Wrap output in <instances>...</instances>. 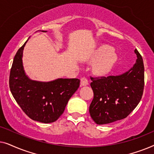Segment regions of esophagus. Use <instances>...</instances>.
I'll return each mask as SVG.
<instances>
[{"label":"esophagus","instance_id":"34e87169","mask_svg":"<svg viewBox=\"0 0 154 154\" xmlns=\"http://www.w3.org/2000/svg\"><path fill=\"white\" fill-rule=\"evenodd\" d=\"M81 86H86L88 85V81L86 78L83 77L81 79Z\"/></svg>","mask_w":154,"mask_h":154}]
</instances>
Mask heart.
<instances>
[{"mask_svg": "<svg viewBox=\"0 0 154 154\" xmlns=\"http://www.w3.org/2000/svg\"><path fill=\"white\" fill-rule=\"evenodd\" d=\"M116 52L110 46L103 45L99 47L90 57V61L94 63L92 69L97 74L104 75L109 72L116 62Z\"/></svg>", "mask_w": 154, "mask_h": 154, "instance_id": "b5f03b06", "label": "heart"}]
</instances>
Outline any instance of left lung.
<instances>
[{"label":"left lung","instance_id":"8db88e82","mask_svg":"<svg viewBox=\"0 0 154 154\" xmlns=\"http://www.w3.org/2000/svg\"><path fill=\"white\" fill-rule=\"evenodd\" d=\"M137 60L125 73L108 77L91 78L94 98L89 112L98 125L123 119L135 109L142 99L144 86V67L137 50Z\"/></svg>","mask_w":154,"mask_h":154}]
</instances>
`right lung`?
I'll return each instance as SVG.
<instances>
[{
	"label": "right lung",
	"instance_id": "obj_1",
	"mask_svg": "<svg viewBox=\"0 0 154 154\" xmlns=\"http://www.w3.org/2000/svg\"><path fill=\"white\" fill-rule=\"evenodd\" d=\"M28 41L14 57L10 74V91L30 119L43 123H53L64 113L69 99L79 88L80 80L57 79L48 82L31 80L25 72L22 61L23 50Z\"/></svg>",
	"mask_w": 154,
	"mask_h": 154
}]
</instances>
